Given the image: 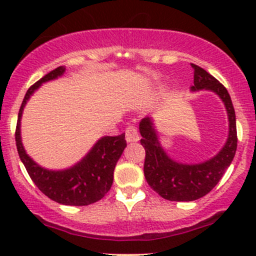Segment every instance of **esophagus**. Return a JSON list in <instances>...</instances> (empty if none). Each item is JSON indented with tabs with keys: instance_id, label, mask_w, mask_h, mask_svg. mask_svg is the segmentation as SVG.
Masks as SVG:
<instances>
[{
	"instance_id": "esophagus-1",
	"label": "esophagus",
	"mask_w": 256,
	"mask_h": 256,
	"mask_svg": "<svg viewBox=\"0 0 256 256\" xmlns=\"http://www.w3.org/2000/svg\"><path fill=\"white\" fill-rule=\"evenodd\" d=\"M125 138L128 142H138V141L140 140V135H138V128L132 125L128 126L125 131Z\"/></svg>"
}]
</instances>
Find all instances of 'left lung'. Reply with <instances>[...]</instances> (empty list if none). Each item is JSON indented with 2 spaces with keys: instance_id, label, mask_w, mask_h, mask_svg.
<instances>
[{
  "instance_id": "1",
  "label": "left lung",
  "mask_w": 256,
  "mask_h": 256,
  "mask_svg": "<svg viewBox=\"0 0 256 256\" xmlns=\"http://www.w3.org/2000/svg\"><path fill=\"white\" fill-rule=\"evenodd\" d=\"M192 68L194 69V85L190 86V90L214 92L224 102L228 112V140L219 154L202 164H178L167 156L160 144L151 118H144L140 122L141 144L146 151L144 178L150 187L162 198L176 202H190L208 194L230 166L238 144L236 112L228 90L203 68L196 64H192Z\"/></svg>"
}]
</instances>
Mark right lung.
I'll return each mask as SVG.
<instances>
[{
	"label": "right lung",
	"instance_id": "obj_1",
	"mask_svg": "<svg viewBox=\"0 0 256 256\" xmlns=\"http://www.w3.org/2000/svg\"><path fill=\"white\" fill-rule=\"evenodd\" d=\"M66 68L58 66L49 72L42 79L27 90L18 112L16 126V146L20 161L24 164L30 180L38 190L48 198L66 206H89L102 200L110 190L114 180V170L116 162L126 147L125 134L118 136H104L94 144L86 156L63 171H49L36 164L23 148L20 141V118L23 108L30 95L40 86L42 82L56 79L63 76Z\"/></svg>",
	"mask_w": 256,
	"mask_h": 256
}]
</instances>
